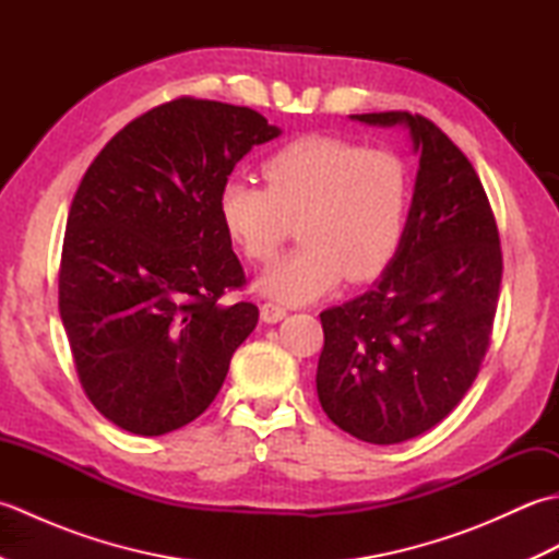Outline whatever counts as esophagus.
Listing matches in <instances>:
<instances>
[{"label": "esophagus", "instance_id": "esophagus-1", "mask_svg": "<svg viewBox=\"0 0 559 559\" xmlns=\"http://www.w3.org/2000/svg\"><path fill=\"white\" fill-rule=\"evenodd\" d=\"M286 314H288V310L283 305H278V302H264V305H261V319H264L266 324H276Z\"/></svg>", "mask_w": 559, "mask_h": 559}]
</instances>
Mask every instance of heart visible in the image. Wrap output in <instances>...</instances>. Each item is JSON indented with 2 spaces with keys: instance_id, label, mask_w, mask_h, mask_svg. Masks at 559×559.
I'll return each mask as SVG.
<instances>
[{
  "instance_id": "heart-1",
  "label": "heart",
  "mask_w": 559,
  "mask_h": 559,
  "mask_svg": "<svg viewBox=\"0 0 559 559\" xmlns=\"http://www.w3.org/2000/svg\"><path fill=\"white\" fill-rule=\"evenodd\" d=\"M266 187L228 180L218 216L252 264H271L298 223L305 242L273 266L261 288L307 302L348 283L382 276L399 254L411 211V173L394 151L336 136H302L261 165Z\"/></svg>"
}]
</instances>
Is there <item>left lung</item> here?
<instances>
[{
    "instance_id": "1",
    "label": "left lung",
    "mask_w": 559,
    "mask_h": 559,
    "mask_svg": "<svg viewBox=\"0 0 559 559\" xmlns=\"http://www.w3.org/2000/svg\"><path fill=\"white\" fill-rule=\"evenodd\" d=\"M353 120L406 124L420 170L384 276L319 314L317 394L343 432L399 444L444 420L476 382L500 300V230L478 173L435 122L403 110Z\"/></svg>"
}]
</instances>
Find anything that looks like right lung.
<instances>
[{
	"label": "right lung",
	"mask_w": 559,
	"mask_h": 559,
	"mask_svg": "<svg viewBox=\"0 0 559 559\" xmlns=\"http://www.w3.org/2000/svg\"><path fill=\"white\" fill-rule=\"evenodd\" d=\"M278 134L252 108L182 96L120 129L83 175L59 317L88 401L122 430L158 437L199 418L254 331V302H221L247 278L218 194Z\"/></svg>",
	"instance_id": "right-lung-1"
}]
</instances>
